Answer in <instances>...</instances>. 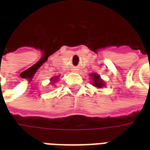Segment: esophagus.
Returning a JSON list of instances; mask_svg holds the SVG:
<instances>
[{
  "label": "esophagus",
  "mask_w": 150,
  "mask_h": 150,
  "mask_svg": "<svg viewBox=\"0 0 150 150\" xmlns=\"http://www.w3.org/2000/svg\"><path fill=\"white\" fill-rule=\"evenodd\" d=\"M74 71H77V69H74Z\"/></svg>",
  "instance_id": "1"
}]
</instances>
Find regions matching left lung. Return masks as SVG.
<instances>
[{
  "mask_svg": "<svg viewBox=\"0 0 150 150\" xmlns=\"http://www.w3.org/2000/svg\"><path fill=\"white\" fill-rule=\"evenodd\" d=\"M91 79H92V82H91V83L93 86H95L96 88H103L104 86H105V83H104V82L103 79H101L100 76L97 74H96V73H91Z\"/></svg>",
  "mask_w": 150,
  "mask_h": 150,
  "instance_id": "obj_1",
  "label": "left lung"
}]
</instances>
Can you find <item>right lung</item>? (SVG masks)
<instances>
[{"mask_svg":"<svg viewBox=\"0 0 150 150\" xmlns=\"http://www.w3.org/2000/svg\"><path fill=\"white\" fill-rule=\"evenodd\" d=\"M58 78H59V76H56V77H54V78L51 79V82H52V83H54L55 81L58 80Z\"/></svg>","mask_w":150,"mask_h":150,"instance_id":"right-lung-1","label":"right lung"}]
</instances>
